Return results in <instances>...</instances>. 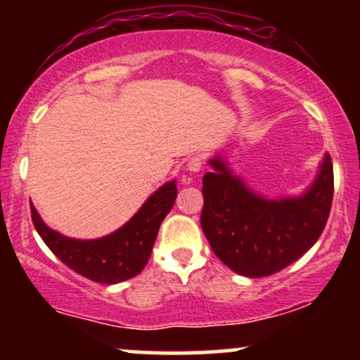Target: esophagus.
I'll return each mask as SVG.
<instances>
[{
    "mask_svg": "<svg viewBox=\"0 0 360 360\" xmlns=\"http://www.w3.org/2000/svg\"><path fill=\"white\" fill-rule=\"evenodd\" d=\"M201 167H203V160H201V157H191V159L188 160V171L200 172Z\"/></svg>",
    "mask_w": 360,
    "mask_h": 360,
    "instance_id": "1",
    "label": "esophagus"
}]
</instances>
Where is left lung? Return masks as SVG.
<instances>
[{"instance_id": "8db88e82", "label": "left lung", "mask_w": 360, "mask_h": 360, "mask_svg": "<svg viewBox=\"0 0 360 360\" xmlns=\"http://www.w3.org/2000/svg\"><path fill=\"white\" fill-rule=\"evenodd\" d=\"M203 176L201 229L225 266L247 278H264L298 260L315 245L333 200L330 154L311 186L300 196H260L235 176L221 155L208 160Z\"/></svg>"}]
</instances>
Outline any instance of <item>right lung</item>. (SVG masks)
<instances>
[{
  "label": "right lung",
  "instance_id": "add662e5",
  "mask_svg": "<svg viewBox=\"0 0 360 360\" xmlns=\"http://www.w3.org/2000/svg\"><path fill=\"white\" fill-rule=\"evenodd\" d=\"M177 196L176 181H167L147 198L140 210L113 233L93 240L65 237L40 218L30 203L32 221L45 245L56 257L86 279L101 284H118L135 278L147 266L159 226Z\"/></svg>",
  "mask_w": 360,
  "mask_h": 360
}]
</instances>
